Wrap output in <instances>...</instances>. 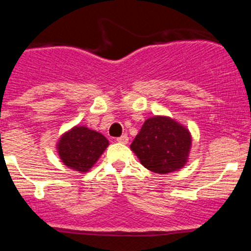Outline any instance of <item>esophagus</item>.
Returning <instances> with one entry per match:
<instances>
[{"label":"esophagus","mask_w":251,"mask_h":251,"mask_svg":"<svg viewBox=\"0 0 251 251\" xmlns=\"http://www.w3.org/2000/svg\"><path fill=\"white\" fill-rule=\"evenodd\" d=\"M117 142H119V143H127L128 136H127V134H123V136L118 137V138H117Z\"/></svg>","instance_id":"obj_1"}]
</instances>
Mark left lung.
Returning a JSON list of instances; mask_svg holds the SVG:
<instances>
[{
    "mask_svg": "<svg viewBox=\"0 0 251 251\" xmlns=\"http://www.w3.org/2000/svg\"><path fill=\"white\" fill-rule=\"evenodd\" d=\"M190 147L191 136L188 130L165 117L147 119L130 145L142 165L162 175L182 167Z\"/></svg>",
    "mask_w": 251,
    "mask_h": 251,
    "instance_id": "1",
    "label": "left lung"
}]
</instances>
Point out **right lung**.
Listing matches in <instances>:
<instances>
[{"mask_svg": "<svg viewBox=\"0 0 251 251\" xmlns=\"http://www.w3.org/2000/svg\"><path fill=\"white\" fill-rule=\"evenodd\" d=\"M108 139L95 130L75 127L60 139L57 150L61 161L73 170L86 172L108 147Z\"/></svg>", "mask_w": 251, "mask_h": 251, "instance_id": "obj_1", "label": "right lung"}]
</instances>
